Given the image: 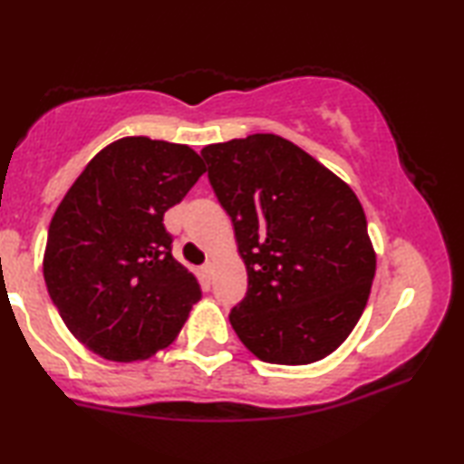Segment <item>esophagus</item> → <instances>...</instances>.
I'll return each instance as SVG.
<instances>
[{"instance_id":"1","label":"esophagus","mask_w":464,"mask_h":464,"mask_svg":"<svg viewBox=\"0 0 464 464\" xmlns=\"http://www.w3.org/2000/svg\"><path fill=\"white\" fill-rule=\"evenodd\" d=\"M200 272L204 274V278H207V280H210V278H213V264H210V262H207V264H204V266H202V268H200Z\"/></svg>"}]
</instances>
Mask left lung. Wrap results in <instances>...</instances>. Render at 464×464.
<instances>
[{
	"label": "left lung",
	"instance_id": "left-lung-1",
	"mask_svg": "<svg viewBox=\"0 0 464 464\" xmlns=\"http://www.w3.org/2000/svg\"><path fill=\"white\" fill-rule=\"evenodd\" d=\"M200 155L247 268V293L229 313L235 334L270 364L329 356L362 315L376 270L356 194L278 135Z\"/></svg>",
	"mask_w": 464,
	"mask_h": 464
}]
</instances>
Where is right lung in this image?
<instances>
[{"instance_id":"add662e5","label":"right lung","mask_w":464,"mask_h":464,"mask_svg":"<svg viewBox=\"0 0 464 464\" xmlns=\"http://www.w3.org/2000/svg\"><path fill=\"white\" fill-rule=\"evenodd\" d=\"M207 171L188 145L127 137L85 166L54 213L44 282L77 340L132 362L176 340L202 290L163 225Z\"/></svg>"}]
</instances>
